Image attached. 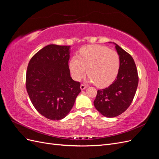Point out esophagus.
Returning a JSON list of instances; mask_svg holds the SVG:
<instances>
[{
  "instance_id": "esophagus-1",
  "label": "esophagus",
  "mask_w": 159,
  "mask_h": 159,
  "mask_svg": "<svg viewBox=\"0 0 159 159\" xmlns=\"http://www.w3.org/2000/svg\"><path fill=\"white\" fill-rule=\"evenodd\" d=\"M87 87H88L87 85H85V84H81V85H80V88H81V90H84V89H85V88H87Z\"/></svg>"
}]
</instances>
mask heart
I'll list each match as a JSON object with an SVG mask.
<instances>
[{"mask_svg": "<svg viewBox=\"0 0 159 159\" xmlns=\"http://www.w3.org/2000/svg\"><path fill=\"white\" fill-rule=\"evenodd\" d=\"M119 65V56L116 51L103 46L91 45L81 48L78 56L71 57L69 67L74 80H81L88 68L89 81L99 87H105L116 78Z\"/></svg>", "mask_w": 159, "mask_h": 159, "instance_id": "obj_1", "label": "heart"}]
</instances>
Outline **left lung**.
Instances as JSON below:
<instances>
[{
	"instance_id": "left-lung-1",
	"label": "left lung",
	"mask_w": 159,
	"mask_h": 159,
	"mask_svg": "<svg viewBox=\"0 0 159 159\" xmlns=\"http://www.w3.org/2000/svg\"><path fill=\"white\" fill-rule=\"evenodd\" d=\"M120 59L116 79L108 88L98 89L94 105L107 117H115L128 109L135 95L139 83L137 69L132 56L115 44Z\"/></svg>"
}]
</instances>
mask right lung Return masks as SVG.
I'll return each instance as SVG.
<instances>
[{"label": "right lung", "instance_id": "add662e5", "mask_svg": "<svg viewBox=\"0 0 159 159\" xmlns=\"http://www.w3.org/2000/svg\"><path fill=\"white\" fill-rule=\"evenodd\" d=\"M70 47L48 45L36 53L28 65V94L38 112L50 120L64 118L81 91L80 82L70 76Z\"/></svg>", "mask_w": 159, "mask_h": 159}]
</instances>
